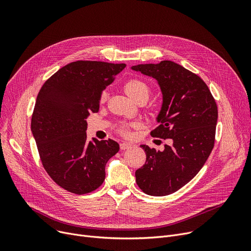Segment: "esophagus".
Masks as SVG:
<instances>
[{"instance_id":"esophagus-1","label":"esophagus","mask_w":251,"mask_h":251,"mask_svg":"<svg viewBox=\"0 0 251 251\" xmlns=\"http://www.w3.org/2000/svg\"><path fill=\"white\" fill-rule=\"evenodd\" d=\"M131 147H132V144H130V143H127V142H122V143H120V149L121 150H128V149H130Z\"/></svg>"}]
</instances>
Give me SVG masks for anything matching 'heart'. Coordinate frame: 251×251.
I'll use <instances>...</instances> for the list:
<instances>
[{"label": "heart", "instance_id": "heart-1", "mask_svg": "<svg viewBox=\"0 0 251 251\" xmlns=\"http://www.w3.org/2000/svg\"><path fill=\"white\" fill-rule=\"evenodd\" d=\"M124 89L126 91V94L132 99V100H136L139 97H148L149 98V94H150V87L148 84L144 83L141 80H138V79H130L128 80L125 85H124ZM108 98V94L107 91L102 92L101 95V100H105ZM134 124H125L122 125L120 128H119V131L124 135L128 134V129L130 127H133Z\"/></svg>", "mask_w": 251, "mask_h": 251}]
</instances>
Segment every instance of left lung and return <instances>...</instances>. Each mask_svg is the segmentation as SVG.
<instances>
[{"label":"left lung","mask_w":251,"mask_h":251,"mask_svg":"<svg viewBox=\"0 0 251 251\" xmlns=\"http://www.w3.org/2000/svg\"><path fill=\"white\" fill-rule=\"evenodd\" d=\"M131 69L154 78L159 84L163 96L156 116L160 125L151 134L172 140L162 151L141 144L147 161L136 170V183L149 195H169L193 179L212 152L217 104L202 79L175 62L140 64Z\"/></svg>","instance_id":"8db88e82"}]
</instances>
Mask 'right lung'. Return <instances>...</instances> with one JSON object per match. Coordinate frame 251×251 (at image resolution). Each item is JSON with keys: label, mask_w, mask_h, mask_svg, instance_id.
Returning a JSON list of instances; mask_svg holds the SVG:
<instances>
[{"label": "right lung", "mask_w": 251, "mask_h": 251, "mask_svg": "<svg viewBox=\"0 0 251 251\" xmlns=\"http://www.w3.org/2000/svg\"><path fill=\"white\" fill-rule=\"evenodd\" d=\"M125 67L72 62L50 76L38 92L31 132L47 173L69 192L85 194L99 188L105 165L119 151L112 139L87 141L85 119L99 111L102 90Z\"/></svg>", "instance_id": "obj_1"}]
</instances>
